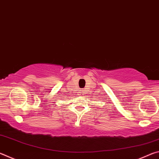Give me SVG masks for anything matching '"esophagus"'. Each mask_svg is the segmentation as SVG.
I'll use <instances>...</instances> for the list:
<instances>
[{"label": "esophagus", "mask_w": 159, "mask_h": 159, "mask_svg": "<svg viewBox=\"0 0 159 159\" xmlns=\"http://www.w3.org/2000/svg\"><path fill=\"white\" fill-rule=\"evenodd\" d=\"M80 93L82 94L81 95H83V90H80Z\"/></svg>", "instance_id": "34e87169"}]
</instances>
